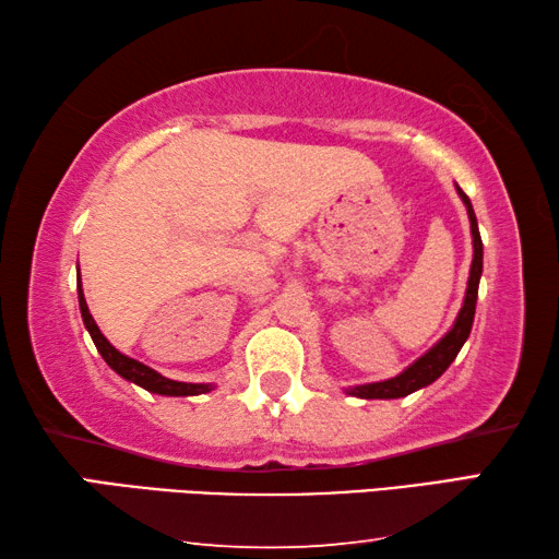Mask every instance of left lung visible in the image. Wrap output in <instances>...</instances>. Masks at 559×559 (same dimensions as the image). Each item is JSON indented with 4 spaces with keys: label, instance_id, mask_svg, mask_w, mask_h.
<instances>
[{
    "label": "left lung",
    "instance_id": "obj_1",
    "mask_svg": "<svg viewBox=\"0 0 559 559\" xmlns=\"http://www.w3.org/2000/svg\"><path fill=\"white\" fill-rule=\"evenodd\" d=\"M456 192L463 200V204H466L468 222H471V236H473V261H471V273H468L466 298H463V306L459 310L456 320H453L449 333L443 335L431 349H427V353L416 359V362L406 367L404 372H400L396 377H392V380H384V382L349 386V390H345L347 394L359 396V400H400V396L421 390V386L437 382L439 377L449 370V365L456 359L459 349L468 340L471 328H473V316H476L480 273H484V241H480L478 222H476V214H473L471 200L463 194V189L459 185H456Z\"/></svg>",
    "mask_w": 559,
    "mask_h": 559
}]
</instances>
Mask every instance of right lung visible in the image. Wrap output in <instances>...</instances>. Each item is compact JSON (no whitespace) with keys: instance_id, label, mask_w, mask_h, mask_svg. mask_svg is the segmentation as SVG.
Returning a JSON list of instances; mask_svg holds the SVG:
<instances>
[{"instance_id":"obj_1","label":"right lung","mask_w":559,"mask_h":559,"mask_svg":"<svg viewBox=\"0 0 559 559\" xmlns=\"http://www.w3.org/2000/svg\"><path fill=\"white\" fill-rule=\"evenodd\" d=\"M79 306H81L83 325H86V330L91 333V340L96 343L100 357L106 359L110 370H116L122 380L135 382L138 386H143V390H147V392L165 394V396H194V394H206L214 390V384H192V382L167 380V377L155 372L153 367H147L143 362H138V359L118 353V349L108 343V337L100 333V328L96 325V320H93V316H91L88 302H86V298H83L81 276H79Z\"/></svg>"}]
</instances>
